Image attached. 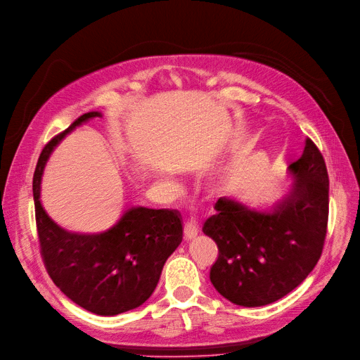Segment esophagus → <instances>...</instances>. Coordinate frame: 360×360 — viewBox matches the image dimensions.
<instances>
[{
  "label": "esophagus",
  "mask_w": 360,
  "mask_h": 360,
  "mask_svg": "<svg viewBox=\"0 0 360 360\" xmlns=\"http://www.w3.org/2000/svg\"><path fill=\"white\" fill-rule=\"evenodd\" d=\"M198 233V227L197 224L191 219V221H187L185 222V227H184V237L187 238V240H191V238H194Z\"/></svg>",
  "instance_id": "34e87169"
}]
</instances>
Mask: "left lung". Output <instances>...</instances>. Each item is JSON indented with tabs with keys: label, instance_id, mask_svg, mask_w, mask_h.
<instances>
[{
	"label": "left lung",
	"instance_id": "1",
	"mask_svg": "<svg viewBox=\"0 0 360 360\" xmlns=\"http://www.w3.org/2000/svg\"><path fill=\"white\" fill-rule=\"evenodd\" d=\"M290 191L269 210L221 197L203 233L218 245L210 282L242 307H261L300 286L322 255L329 212L325 160L311 139L289 165Z\"/></svg>",
	"mask_w": 360,
	"mask_h": 360
}]
</instances>
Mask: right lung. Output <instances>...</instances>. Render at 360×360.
Returning a JSON list of instances; mask_svg holds the SVG:
<instances>
[{
	"label": "right lung",
	"mask_w": 360,
	"mask_h": 360,
	"mask_svg": "<svg viewBox=\"0 0 360 360\" xmlns=\"http://www.w3.org/2000/svg\"><path fill=\"white\" fill-rule=\"evenodd\" d=\"M83 114L53 138L38 158L32 191L39 248L51 281L68 297L99 316H115L142 305L154 292L166 259L182 242L179 212L133 206L110 230L99 234L66 231L44 210L39 193L55 146L90 118Z\"/></svg>",
	"instance_id": "obj_1"
}]
</instances>
